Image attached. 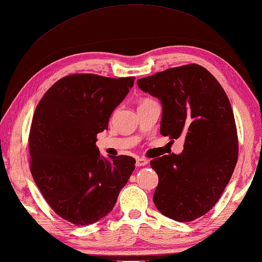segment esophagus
Returning <instances> with one entry per match:
<instances>
[{
	"mask_svg": "<svg viewBox=\"0 0 262 262\" xmlns=\"http://www.w3.org/2000/svg\"><path fill=\"white\" fill-rule=\"evenodd\" d=\"M147 164V160L143 158H136V166L137 167H142V166H145Z\"/></svg>",
	"mask_w": 262,
	"mask_h": 262,
	"instance_id": "34e87169",
	"label": "esophagus"
}]
</instances>
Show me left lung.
<instances>
[{"instance_id":"left-lung-1","label":"left lung","mask_w":262,"mask_h":262,"mask_svg":"<svg viewBox=\"0 0 262 262\" xmlns=\"http://www.w3.org/2000/svg\"><path fill=\"white\" fill-rule=\"evenodd\" d=\"M163 105L160 134L184 137L180 155L150 161L159 183L154 203L179 222L203 216L215 205L234 173L238 156L235 118L229 99L206 69L190 64L137 80Z\"/></svg>"}]
</instances>
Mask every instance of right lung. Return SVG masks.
I'll list each match as a JSON object with an SVG mask.
<instances>
[{
    "mask_svg": "<svg viewBox=\"0 0 262 262\" xmlns=\"http://www.w3.org/2000/svg\"><path fill=\"white\" fill-rule=\"evenodd\" d=\"M134 80L68 75L37 104L28 140L32 177L66 221L88 226L106 216L135 169L133 157L104 158L96 146Z\"/></svg>",
    "mask_w": 262,
    "mask_h": 262,
    "instance_id": "add662e5",
    "label": "right lung"
}]
</instances>
